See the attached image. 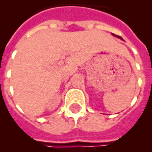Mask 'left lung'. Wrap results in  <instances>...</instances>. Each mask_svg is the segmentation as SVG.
Returning <instances> with one entry per match:
<instances>
[{"label": "left lung", "instance_id": "obj_1", "mask_svg": "<svg viewBox=\"0 0 152 152\" xmlns=\"http://www.w3.org/2000/svg\"><path fill=\"white\" fill-rule=\"evenodd\" d=\"M113 35H114V34H113ZM116 37H118V38H119V39H122V38H121V37H120V36H118V35H115Z\"/></svg>", "mask_w": 152, "mask_h": 152}]
</instances>
